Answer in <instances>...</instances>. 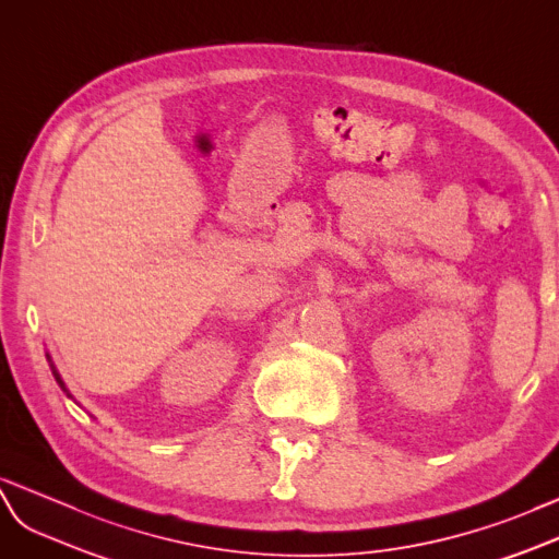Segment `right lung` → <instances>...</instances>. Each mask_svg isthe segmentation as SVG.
<instances>
[{"label": "right lung", "instance_id": "obj_1", "mask_svg": "<svg viewBox=\"0 0 559 559\" xmlns=\"http://www.w3.org/2000/svg\"><path fill=\"white\" fill-rule=\"evenodd\" d=\"M53 376H56V382H59L61 384V388H63V380H61V376L59 373H56V370H53ZM66 390V388H63Z\"/></svg>", "mask_w": 559, "mask_h": 559}]
</instances>
